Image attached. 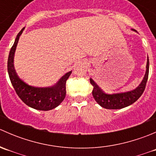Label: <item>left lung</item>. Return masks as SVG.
I'll use <instances>...</instances> for the list:
<instances>
[{
    "instance_id": "8db88e82",
    "label": "left lung",
    "mask_w": 156,
    "mask_h": 156,
    "mask_svg": "<svg viewBox=\"0 0 156 156\" xmlns=\"http://www.w3.org/2000/svg\"><path fill=\"white\" fill-rule=\"evenodd\" d=\"M133 31H136V30H133ZM149 58H147L146 74L142 82L140 84V85L136 89L125 93H119V94H105L98 87V85L93 81V79L90 78V84L94 87L92 94L94 100L102 107L108 108V109H119V108L127 107V106L133 104L140 97V96L142 95L144 90H145L146 82H147L148 80V76H149Z\"/></svg>"
}]
</instances>
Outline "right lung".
Masks as SVG:
<instances>
[{"label":"right lung","mask_w":156,"mask_h":156,"mask_svg":"<svg viewBox=\"0 0 156 156\" xmlns=\"http://www.w3.org/2000/svg\"><path fill=\"white\" fill-rule=\"evenodd\" d=\"M24 28L19 32L15 42L10 49L7 61V71L12 87L17 95L27 106L37 110L48 111L59 106L65 99L66 90V83L70 76L72 71L64 75L59 81L52 87H36L30 86L20 79L17 75L13 66L14 54L20 35Z\"/></svg>","instance_id":"add662e5"}]
</instances>
